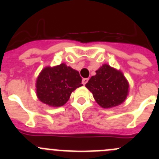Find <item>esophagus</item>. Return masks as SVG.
Returning <instances> with one entry per match:
<instances>
[{"instance_id":"34e87169","label":"esophagus","mask_w":159,"mask_h":159,"mask_svg":"<svg viewBox=\"0 0 159 159\" xmlns=\"http://www.w3.org/2000/svg\"><path fill=\"white\" fill-rule=\"evenodd\" d=\"M88 82V78H84V79H83V80H82V83H83V84H84V85H85V84H87V83Z\"/></svg>"}]
</instances>
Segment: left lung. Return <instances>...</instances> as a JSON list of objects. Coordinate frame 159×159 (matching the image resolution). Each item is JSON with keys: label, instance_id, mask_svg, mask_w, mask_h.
Segmentation results:
<instances>
[{"label": "left lung", "instance_id": "8db88e82", "mask_svg": "<svg viewBox=\"0 0 159 159\" xmlns=\"http://www.w3.org/2000/svg\"><path fill=\"white\" fill-rule=\"evenodd\" d=\"M95 72L85 86L97 103L103 108H111L124 102L129 84L123 73L108 64H103Z\"/></svg>", "mask_w": 159, "mask_h": 159}]
</instances>
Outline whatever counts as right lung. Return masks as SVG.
I'll use <instances>...</instances> for the list:
<instances>
[{"label": "right lung", "instance_id": "1", "mask_svg": "<svg viewBox=\"0 0 159 159\" xmlns=\"http://www.w3.org/2000/svg\"><path fill=\"white\" fill-rule=\"evenodd\" d=\"M80 73L65 64L44 67L36 80V95L42 102L58 107L69 99L73 91L83 85Z\"/></svg>", "mask_w": 159, "mask_h": 159}]
</instances>
